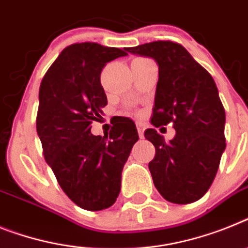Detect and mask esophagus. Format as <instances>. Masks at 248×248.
I'll return each instance as SVG.
<instances>
[{
  "instance_id": "obj_1",
  "label": "esophagus",
  "mask_w": 248,
  "mask_h": 248,
  "mask_svg": "<svg viewBox=\"0 0 248 248\" xmlns=\"http://www.w3.org/2000/svg\"><path fill=\"white\" fill-rule=\"evenodd\" d=\"M137 126V132H139V136H140V139H143V131H145V124H136Z\"/></svg>"
}]
</instances>
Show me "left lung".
Here are the masks:
<instances>
[{
  "label": "left lung",
  "instance_id": "obj_1",
  "mask_svg": "<svg viewBox=\"0 0 248 248\" xmlns=\"http://www.w3.org/2000/svg\"><path fill=\"white\" fill-rule=\"evenodd\" d=\"M126 50L157 63L151 124L159 127L172 122L176 131L170 142L155 128L145 131L156 151L149 163L154 184L164 199L175 204L198 201L213 183L226 149V113L214 79L174 41L157 40Z\"/></svg>",
  "mask_w": 248,
  "mask_h": 248
}]
</instances>
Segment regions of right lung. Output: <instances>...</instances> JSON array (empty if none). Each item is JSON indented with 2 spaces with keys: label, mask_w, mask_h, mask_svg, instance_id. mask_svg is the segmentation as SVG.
Instances as JSON below:
<instances>
[{
  "label": "right lung",
  "mask_w": 248,
  "mask_h": 248,
  "mask_svg": "<svg viewBox=\"0 0 248 248\" xmlns=\"http://www.w3.org/2000/svg\"><path fill=\"white\" fill-rule=\"evenodd\" d=\"M127 55L97 43L72 44L60 53L41 80L36 131L44 157L69 199L87 211L111 207L121 190V174L139 140L130 118L109 135L91 134L107 97L101 72L108 62Z\"/></svg>",
  "instance_id": "add662e5"
}]
</instances>
